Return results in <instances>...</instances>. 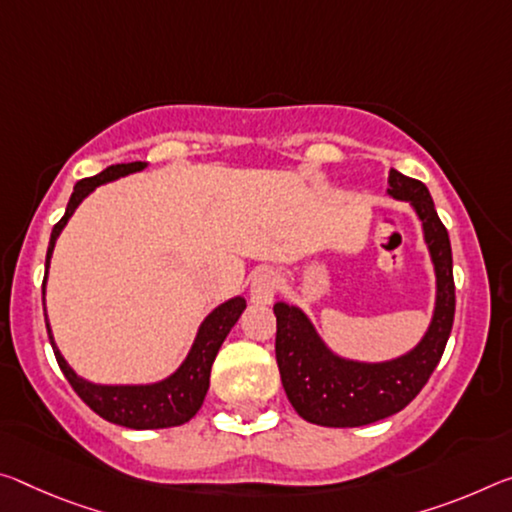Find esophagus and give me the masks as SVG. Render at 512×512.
Wrapping results in <instances>:
<instances>
[{
	"label": "esophagus",
	"mask_w": 512,
	"mask_h": 512,
	"mask_svg": "<svg viewBox=\"0 0 512 512\" xmlns=\"http://www.w3.org/2000/svg\"><path fill=\"white\" fill-rule=\"evenodd\" d=\"M275 289H278V282H275V275L271 271H257L250 280V303L255 305H269L275 298Z\"/></svg>",
	"instance_id": "34e87169"
}]
</instances>
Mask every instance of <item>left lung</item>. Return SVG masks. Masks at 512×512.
<instances>
[{"instance_id": "obj_1", "label": "left lung", "mask_w": 512, "mask_h": 512, "mask_svg": "<svg viewBox=\"0 0 512 512\" xmlns=\"http://www.w3.org/2000/svg\"><path fill=\"white\" fill-rule=\"evenodd\" d=\"M387 193L410 202L435 266V310L421 342L401 358L358 362L332 353L296 305L275 303V360L282 387L300 417L316 426L355 428L401 412L428 383L449 342L456 314V285L449 232L435 212L426 184L389 170Z\"/></svg>"}]
</instances>
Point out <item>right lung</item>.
<instances>
[{
	"label": "right lung",
	"mask_w": 512,
	"mask_h": 512,
	"mask_svg": "<svg viewBox=\"0 0 512 512\" xmlns=\"http://www.w3.org/2000/svg\"><path fill=\"white\" fill-rule=\"evenodd\" d=\"M145 166H148L145 161L116 164V166L104 168L100 175L86 177V180H79L75 184V191H72L70 196L66 214H63L61 221L54 225L50 246H47L43 300H45L47 269H50L54 243L59 239L63 227H66L68 218L75 214L79 202L84 200L88 193H93L100 184H107V182L118 180V177L139 173V170H143ZM243 310H246V300L241 296H234L230 300H225L223 305H218L216 310L200 323L196 342H193L189 355H186V360L180 364V369L152 385H97V383H91V380L77 376L54 344L47 314H45V326H47V335H50V344L54 348L56 362H59L63 376L68 378L72 389L79 394V399L84 401L95 415L111 421V424L145 431V428L182 426L196 415L209 389V373H212V364L216 360L218 348H221V344L225 342L227 332H230L234 323L239 321Z\"/></svg>",
	"instance_id": "add662e5"
}]
</instances>
